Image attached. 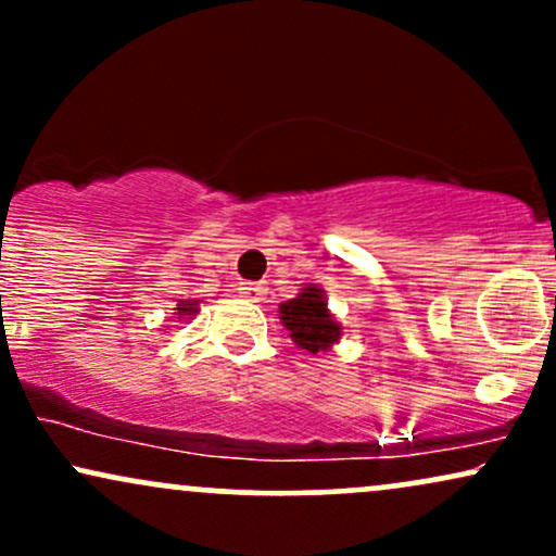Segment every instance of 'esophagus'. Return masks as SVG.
Returning a JSON list of instances; mask_svg holds the SVG:
<instances>
[{"mask_svg": "<svg viewBox=\"0 0 556 556\" xmlns=\"http://www.w3.org/2000/svg\"><path fill=\"white\" fill-rule=\"evenodd\" d=\"M240 292L245 295L248 300H264L266 295V285L264 282H245L240 287Z\"/></svg>", "mask_w": 556, "mask_h": 556, "instance_id": "esophagus-1", "label": "esophagus"}]
</instances>
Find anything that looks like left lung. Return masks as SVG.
I'll list each match as a JSON object with an SVG mask.
<instances>
[{
  "label": "left lung",
  "mask_w": 556,
  "mask_h": 556,
  "mask_svg": "<svg viewBox=\"0 0 556 556\" xmlns=\"http://www.w3.org/2000/svg\"><path fill=\"white\" fill-rule=\"evenodd\" d=\"M279 318L290 331L292 342L308 353H327L334 342H340L342 324L331 316L327 295L318 285H308L298 292V298L279 303Z\"/></svg>",
  "instance_id": "8db88e82"
}]
</instances>
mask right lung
Here are the masks:
<instances>
[{"label": "right lung", "mask_w": 556, "mask_h": 556, "mask_svg": "<svg viewBox=\"0 0 556 556\" xmlns=\"http://www.w3.org/2000/svg\"><path fill=\"white\" fill-rule=\"evenodd\" d=\"M195 314H198V300H180V303H177V308H175V316L180 318H195Z\"/></svg>", "instance_id": "right-lung-1"}]
</instances>
